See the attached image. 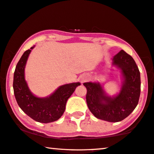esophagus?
<instances>
[{"label": "esophagus", "instance_id": "esophagus-1", "mask_svg": "<svg viewBox=\"0 0 154 154\" xmlns=\"http://www.w3.org/2000/svg\"><path fill=\"white\" fill-rule=\"evenodd\" d=\"M88 76L87 75H84V76H83L82 78V82H86V80H88Z\"/></svg>", "mask_w": 154, "mask_h": 154}]
</instances>
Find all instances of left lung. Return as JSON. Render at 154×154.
<instances>
[{
	"label": "left lung",
	"mask_w": 154,
	"mask_h": 154,
	"mask_svg": "<svg viewBox=\"0 0 154 154\" xmlns=\"http://www.w3.org/2000/svg\"><path fill=\"white\" fill-rule=\"evenodd\" d=\"M113 65L121 70L124 82L117 96H107L99 83L87 82L86 102L90 111L97 119L119 122L128 117L137 106L140 94V71L135 61L123 50L112 59Z\"/></svg>",
	"instance_id": "1"
}]
</instances>
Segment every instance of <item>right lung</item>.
<instances>
[{"instance_id": "1", "label": "right lung", "mask_w": 154, "mask_h": 154, "mask_svg": "<svg viewBox=\"0 0 154 154\" xmlns=\"http://www.w3.org/2000/svg\"><path fill=\"white\" fill-rule=\"evenodd\" d=\"M34 46L26 50L16 65L13 88L17 103L24 113L35 121L47 123L55 121L64 114L67 100L80 83L60 86L46 98H38L31 93L24 80V67L29 53Z\"/></svg>"}]
</instances>
